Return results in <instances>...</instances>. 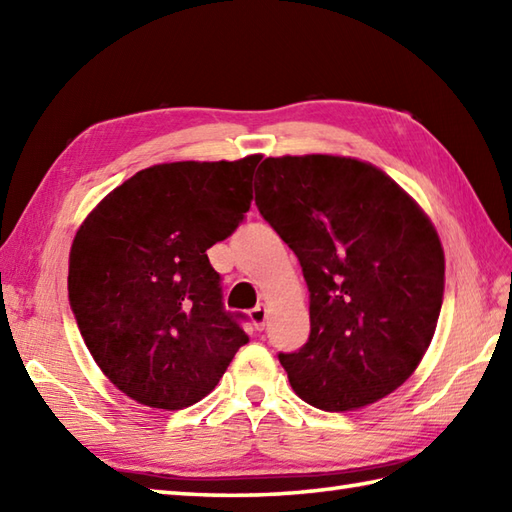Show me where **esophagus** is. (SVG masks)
<instances>
[{
	"instance_id": "esophagus-1",
	"label": "esophagus",
	"mask_w": 512,
	"mask_h": 512,
	"mask_svg": "<svg viewBox=\"0 0 512 512\" xmlns=\"http://www.w3.org/2000/svg\"><path fill=\"white\" fill-rule=\"evenodd\" d=\"M266 317H268V310H266L264 303H259V306L250 310V321H253L259 330H262L266 325Z\"/></svg>"
}]
</instances>
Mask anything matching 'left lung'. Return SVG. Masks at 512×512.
<instances>
[{
  "label": "left lung",
  "instance_id": "8db88e82",
  "mask_svg": "<svg viewBox=\"0 0 512 512\" xmlns=\"http://www.w3.org/2000/svg\"><path fill=\"white\" fill-rule=\"evenodd\" d=\"M255 178L257 209L310 290L308 343L279 354L292 389L323 411L385 398L416 372L436 332V228L387 173L356 158H266Z\"/></svg>",
  "mask_w": 512,
  "mask_h": 512
}]
</instances>
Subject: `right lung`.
I'll list each match as a JSON object with an SVG mask.
<instances>
[{"label":"right lung","mask_w":512,"mask_h":512,"mask_svg":"<svg viewBox=\"0 0 512 512\" xmlns=\"http://www.w3.org/2000/svg\"><path fill=\"white\" fill-rule=\"evenodd\" d=\"M259 160L138 171L74 235L68 297L76 325L101 372L140 405H195L248 343L246 314L224 310L206 250L244 220Z\"/></svg>","instance_id":"right-lung-1"}]
</instances>
